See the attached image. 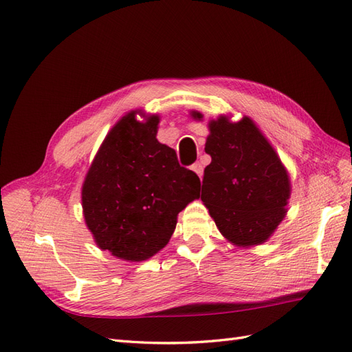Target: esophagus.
Returning <instances> with one entry per match:
<instances>
[{"instance_id":"34e87169","label":"esophagus","mask_w":352,"mask_h":352,"mask_svg":"<svg viewBox=\"0 0 352 352\" xmlns=\"http://www.w3.org/2000/svg\"><path fill=\"white\" fill-rule=\"evenodd\" d=\"M192 172H195L198 176H199V179L202 177V173H204V167H202V164L201 163H195V164H192Z\"/></svg>"}]
</instances>
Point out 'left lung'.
<instances>
[{
  "label": "left lung",
  "mask_w": 352,
  "mask_h": 352,
  "mask_svg": "<svg viewBox=\"0 0 352 352\" xmlns=\"http://www.w3.org/2000/svg\"><path fill=\"white\" fill-rule=\"evenodd\" d=\"M202 120V113H189ZM201 201L220 233L232 245L250 248L264 243L286 217L291 179L273 145L258 126L243 116L239 122L221 114L208 122Z\"/></svg>",
  "instance_id": "left-lung-1"
}]
</instances>
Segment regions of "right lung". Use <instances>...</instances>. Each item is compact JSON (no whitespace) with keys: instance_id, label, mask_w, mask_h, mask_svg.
Wrapping results in <instances>:
<instances>
[{"instance_id":"add662e5","label":"right lung","mask_w":352,"mask_h":352,"mask_svg":"<svg viewBox=\"0 0 352 352\" xmlns=\"http://www.w3.org/2000/svg\"><path fill=\"white\" fill-rule=\"evenodd\" d=\"M158 114L126 113L104 138L83 180L87 228L97 247L119 260L145 261L162 251L179 212L199 198V177L179 166L173 148L158 142Z\"/></svg>"}]
</instances>
